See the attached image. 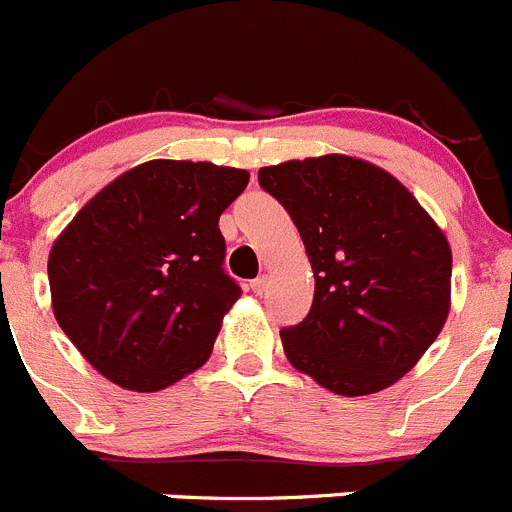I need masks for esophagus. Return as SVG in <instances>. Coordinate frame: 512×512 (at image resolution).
Segmentation results:
<instances>
[{"mask_svg":"<svg viewBox=\"0 0 512 512\" xmlns=\"http://www.w3.org/2000/svg\"><path fill=\"white\" fill-rule=\"evenodd\" d=\"M266 286H268V278L266 276H258V278H254V281H251V291H254L256 296H261V293L266 291Z\"/></svg>","mask_w":512,"mask_h":512,"instance_id":"esophagus-1","label":"esophagus"}]
</instances>
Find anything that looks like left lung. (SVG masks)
Instances as JSON below:
<instances>
[{
	"mask_svg": "<svg viewBox=\"0 0 512 512\" xmlns=\"http://www.w3.org/2000/svg\"><path fill=\"white\" fill-rule=\"evenodd\" d=\"M296 224L316 291L283 328L288 363L338 396H368L406 376L450 311L453 256L416 196L381 166L346 154L258 169Z\"/></svg>",
	"mask_w": 512,
	"mask_h": 512,
	"instance_id": "8db88e82",
	"label": "left lung"
}]
</instances>
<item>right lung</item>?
Instances as JSON below:
<instances>
[{"instance_id": "add662e5", "label": "right lung", "mask_w": 512, "mask_h": 512, "mask_svg": "<svg viewBox=\"0 0 512 512\" xmlns=\"http://www.w3.org/2000/svg\"><path fill=\"white\" fill-rule=\"evenodd\" d=\"M249 171L154 159L106 184L49 251L57 323L116 386L151 393L211 356L241 288L221 268L219 216Z\"/></svg>"}]
</instances>
